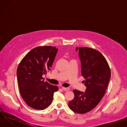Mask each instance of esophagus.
Wrapping results in <instances>:
<instances>
[{
  "instance_id": "obj_1",
  "label": "esophagus",
  "mask_w": 127,
  "mask_h": 127,
  "mask_svg": "<svg viewBox=\"0 0 127 127\" xmlns=\"http://www.w3.org/2000/svg\"><path fill=\"white\" fill-rule=\"evenodd\" d=\"M62 89L63 90H65V91H68V90H69V89H70V88L69 87H62Z\"/></svg>"
}]
</instances>
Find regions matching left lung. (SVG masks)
<instances>
[{
    "mask_svg": "<svg viewBox=\"0 0 127 127\" xmlns=\"http://www.w3.org/2000/svg\"><path fill=\"white\" fill-rule=\"evenodd\" d=\"M81 61V75L86 89L84 93L74 89V97L68 102L69 107L77 114L93 110L103 97L111 78L108 64L102 54L88 47L76 48Z\"/></svg>",
    "mask_w": 127,
    "mask_h": 127,
    "instance_id": "8db88e82",
    "label": "left lung"
}]
</instances>
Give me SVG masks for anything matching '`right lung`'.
<instances>
[{"instance_id": "right-lung-1", "label": "right lung", "mask_w": 127, "mask_h": 127, "mask_svg": "<svg viewBox=\"0 0 127 127\" xmlns=\"http://www.w3.org/2000/svg\"><path fill=\"white\" fill-rule=\"evenodd\" d=\"M58 52L52 46H40L31 50L17 69V83L25 102L35 110H43L52 102L57 86L44 81L43 75L52 67Z\"/></svg>"}]
</instances>
